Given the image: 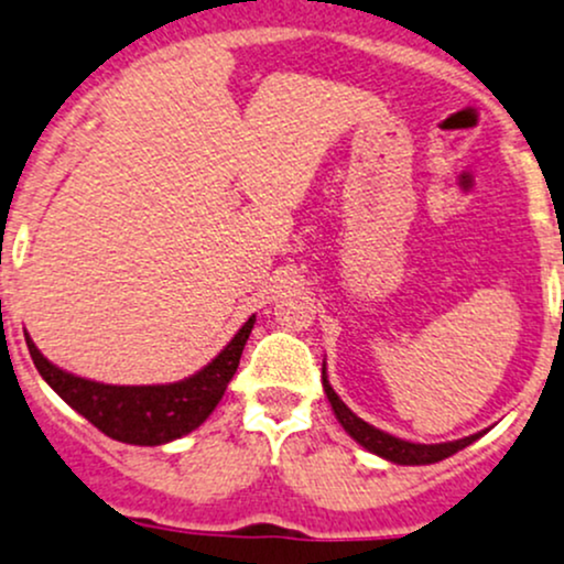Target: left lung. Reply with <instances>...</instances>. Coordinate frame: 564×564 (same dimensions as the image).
Listing matches in <instances>:
<instances>
[{"label": "left lung", "instance_id": "1", "mask_svg": "<svg viewBox=\"0 0 564 564\" xmlns=\"http://www.w3.org/2000/svg\"><path fill=\"white\" fill-rule=\"evenodd\" d=\"M321 380H324L326 399H329L332 410H334V414H337L339 423H343V429L348 431L350 436L361 444V447H367L369 453L386 457V460H391V463H399V466H425V463H438V460H444V457L455 455L457 449L468 447V444L476 442V438L481 436V433H474V436L457 438V442H447V444L404 442V438H395V436H391V433L375 429V425L364 423L361 417H356V414H352L348 406L343 404V399L332 391L329 380H326V367H324V372H321Z\"/></svg>", "mask_w": 564, "mask_h": 564}]
</instances>
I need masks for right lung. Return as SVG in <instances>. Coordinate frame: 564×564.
<instances>
[{
	"label": "right lung",
	"instance_id": "1",
	"mask_svg": "<svg viewBox=\"0 0 564 564\" xmlns=\"http://www.w3.org/2000/svg\"><path fill=\"white\" fill-rule=\"evenodd\" d=\"M253 329V315L240 326L225 350L200 372L171 386H104V382L74 377L53 367L26 334V345L36 372L45 377L72 410L90 420L109 438L139 447H158L195 431L219 404L240 364V352Z\"/></svg>",
	"mask_w": 564,
	"mask_h": 564
}]
</instances>
